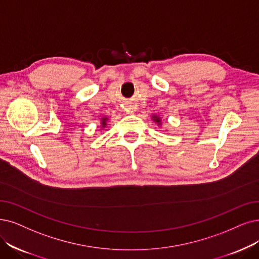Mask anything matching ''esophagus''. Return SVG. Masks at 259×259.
<instances>
[{
    "instance_id": "34e87169",
    "label": "esophagus",
    "mask_w": 259,
    "mask_h": 259,
    "mask_svg": "<svg viewBox=\"0 0 259 259\" xmlns=\"http://www.w3.org/2000/svg\"><path fill=\"white\" fill-rule=\"evenodd\" d=\"M135 110H136V108L134 107V106H130V107H127V111H128V112H134Z\"/></svg>"
}]
</instances>
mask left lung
<instances>
[{
	"instance_id": "8db88e82",
	"label": "left lung",
	"mask_w": 259,
	"mask_h": 259,
	"mask_svg": "<svg viewBox=\"0 0 259 259\" xmlns=\"http://www.w3.org/2000/svg\"><path fill=\"white\" fill-rule=\"evenodd\" d=\"M154 119H155V121H156V122H159V121H160L158 118H154Z\"/></svg>"
}]
</instances>
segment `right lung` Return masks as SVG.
Returning a JSON list of instances; mask_svg holds the SVG:
<instances>
[{
    "label": "right lung",
    "mask_w": 259,
    "mask_h": 259,
    "mask_svg": "<svg viewBox=\"0 0 259 259\" xmlns=\"http://www.w3.org/2000/svg\"><path fill=\"white\" fill-rule=\"evenodd\" d=\"M105 122H106V118H104L102 120V123H103V125H105Z\"/></svg>",
    "instance_id": "right-lung-1"
}]
</instances>
